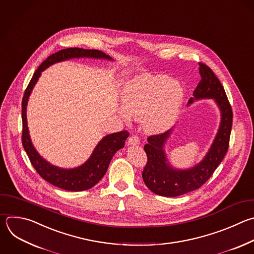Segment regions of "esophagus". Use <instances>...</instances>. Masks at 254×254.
I'll return each mask as SVG.
<instances>
[{"label":"esophagus","mask_w":254,"mask_h":254,"mask_svg":"<svg viewBox=\"0 0 254 254\" xmlns=\"http://www.w3.org/2000/svg\"><path fill=\"white\" fill-rule=\"evenodd\" d=\"M127 143L130 145H137L139 144V138L136 135H130L127 139Z\"/></svg>","instance_id":"esophagus-1"}]
</instances>
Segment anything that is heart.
<instances>
[{"mask_svg": "<svg viewBox=\"0 0 254 254\" xmlns=\"http://www.w3.org/2000/svg\"><path fill=\"white\" fill-rule=\"evenodd\" d=\"M182 84L163 74H142L127 86L123 98V115L143 119L147 131L159 132L175 122L184 102Z\"/></svg>", "mask_w": 254, "mask_h": 254, "instance_id": "obj_1", "label": "heart"}]
</instances>
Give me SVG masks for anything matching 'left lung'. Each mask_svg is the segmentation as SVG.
I'll list each match as a JSON object with an SVG mask.
<instances>
[{
  "label": "left lung",
  "mask_w": 254,
  "mask_h": 254,
  "mask_svg": "<svg viewBox=\"0 0 254 254\" xmlns=\"http://www.w3.org/2000/svg\"><path fill=\"white\" fill-rule=\"evenodd\" d=\"M199 73L201 79L193 92V98L190 99L189 105L197 100L213 99L221 115L218 131L203 159L188 170L174 168L168 162L163 149L173 128L148 136L147 143L143 147L147 162L143 168L142 180L155 194L175 197L199 189L209 180L227 152L233 117L231 106L221 82L212 69L199 63Z\"/></svg>",
  "instance_id": "obj_1"
}]
</instances>
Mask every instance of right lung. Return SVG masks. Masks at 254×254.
I'll return each mask as SVG.
<instances>
[{
    "mask_svg": "<svg viewBox=\"0 0 254 254\" xmlns=\"http://www.w3.org/2000/svg\"><path fill=\"white\" fill-rule=\"evenodd\" d=\"M74 58L104 59L109 61L113 60L110 56L106 55L102 51L84 50L80 48L64 49L48 57L47 60H45L35 71L24 94L22 102V143L31 163L35 167L37 173L45 181L64 190L81 191L93 188L103 179L108 171L109 164L114 154L125 146L126 139L128 137L129 133L127 130H123L106 135L95 147L92 155L86 162L77 167L69 168V170L61 168L49 163L38 153L31 141L27 123V105L29 97L43 70L56 63Z\"/></svg>",
    "mask_w": 254,
    "mask_h": 254,
    "instance_id": "right-lung-1",
    "label": "right lung"
}]
</instances>
